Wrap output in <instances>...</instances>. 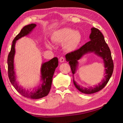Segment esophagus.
Masks as SVG:
<instances>
[{"mask_svg":"<svg viewBox=\"0 0 123 123\" xmlns=\"http://www.w3.org/2000/svg\"><path fill=\"white\" fill-rule=\"evenodd\" d=\"M64 60H65V59H64V58L63 57H61L59 59V61L61 62V63H62V62H64Z\"/></svg>","mask_w":123,"mask_h":123,"instance_id":"obj_1","label":"esophagus"}]
</instances>
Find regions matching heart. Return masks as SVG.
<instances>
[{
	"label": "heart",
	"instance_id": "1",
	"mask_svg": "<svg viewBox=\"0 0 123 123\" xmlns=\"http://www.w3.org/2000/svg\"><path fill=\"white\" fill-rule=\"evenodd\" d=\"M53 42L62 44L64 50L72 52L78 48L82 41V35L78 31L74 30L69 28H62L55 31L51 36ZM45 45L49 49L51 48L49 43H45Z\"/></svg>",
	"mask_w": 123,
	"mask_h": 123
}]
</instances>
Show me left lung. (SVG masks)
Listing matches in <instances>:
<instances>
[{"instance_id": "8db88e82", "label": "left lung", "mask_w": 123, "mask_h": 123, "mask_svg": "<svg viewBox=\"0 0 123 123\" xmlns=\"http://www.w3.org/2000/svg\"><path fill=\"white\" fill-rule=\"evenodd\" d=\"M89 41L85 45L76 50L68 53L66 55V59L69 62L73 76V82L76 88L81 93L85 94H92L101 90L105 87L110 79L111 78L113 71V62L112 59L111 53L108 45L104 39V37L99 29L95 28L91 29V33L89 35ZM93 52L103 60L105 67V78L102 81L94 87H89L86 88L80 86L77 84L74 80V75L77 68L78 61L86 54Z\"/></svg>"}]
</instances>
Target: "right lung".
<instances>
[{
	"instance_id": "right-lung-1",
	"label": "right lung",
	"mask_w": 123,
	"mask_h": 123,
	"mask_svg": "<svg viewBox=\"0 0 123 123\" xmlns=\"http://www.w3.org/2000/svg\"><path fill=\"white\" fill-rule=\"evenodd\" d=\"M36 24H31L23 27L20 32L14 38L11 46V51L8 55V75L11 84L13 85L18 92L24 97L28 98L37 99L44 97L49 94L50 90L53 76L55 69L59 64V61L57 57L53 59L48 62L42 64L41 68V83L36 88L32 91L25 89L20 86L16 81V75L14 70V57L15 55V44L16 41L22 37L27 36L31 32Z\"/></svg>"
}]
</instances>
